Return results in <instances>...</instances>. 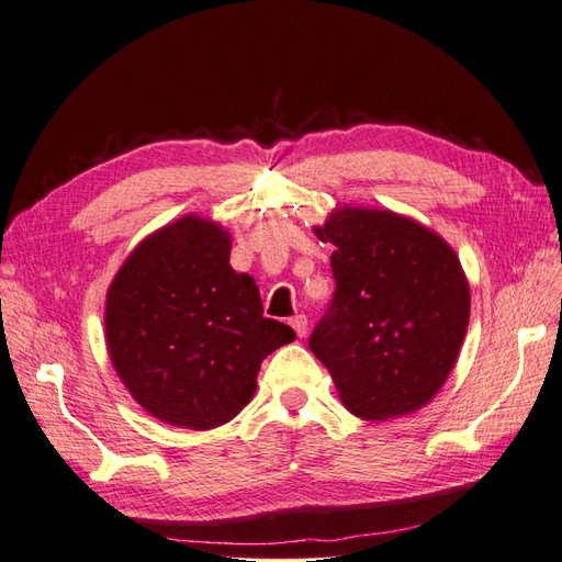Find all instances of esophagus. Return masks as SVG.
<instances>
[{"mask_svg":"<svg viewBox=\"0 0 562 562\" xmlns=\"http://www.w3.org/2000/svg\"><path fill=\"white\" fill-rule=\"evenodd\" d=\"M291 326H293V330L297 333V337H304V335H307V316H304V314H295V316L291 318Z\"/></svg>","mask_w":562,"mask_h":562,"instance_id":"34e87169","label":"esophagus"}]
</instances>
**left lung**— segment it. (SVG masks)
Listing matches in <instances>:
<instances>
[{
  "label": "left lung",
  "mask_w": 562,
  "mask_h": 562,
  "mask_svg": "<svg viewBox=\"0 0 562 562\" xmlns=\"http://www.w3.org/2000/svg\"><path fill=\"white\" fill-rule=\"evenodd\" d=\"M316 236L335 246V293L310 349L356 417L417 411L448 380L467 335L469 283L457 255L389 211L345 209Z\"/></svg>",
  "instance_id": "left-lung-1"
}]
</instances>
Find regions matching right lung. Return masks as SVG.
Wrapping results in <instances>:
<instances>
[{
  "label": "right lung",
  "mask_w": 562,
  "mask_h": 562,
  "mask_svg": "<svg viewBox=\"0 0 562 562\" xmlns=\"http://www.w3.org/2000/svg\"><path fill=\"white\" fill-rule=\"evenodd\" d=\"M105 330L119 378L166 424L213 429L255 394L267 356L295 339L262 314L258 285L229 267V236L182 217L131 252L108 293Z\"/></svg>",
  "instance_id": "obj_1"
}]
</instances>
